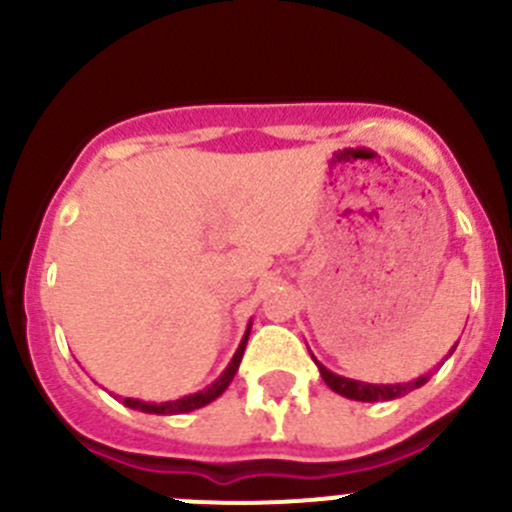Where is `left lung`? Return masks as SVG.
I'll return each instance as SVG.
<instances>
[{"instance_id":"8db88e82","label":"left lung","mask_w":512,"mask_h":512,"mask_svg":"<svg viewBox=\"0 0 512 512\" xmlns=\"http://www.w3.org/2000/svg\"><path fill=\"white\" fill-rule=\"evenodd\" d=\"M456 347H458V342H456ZM456 347L448 352V356L456 352ZM312 359H314V354H312ZM314 364H317L319 374H322L324 384H327L329 389L337 391L339 396H347V399H352V401H366V404H374V401L399 399V396H406L409 391L421 389V386L431 379V374H423L414 381H406V384H366V381H356V379H347V376L334 374V371H329L327 366L319 364L317 359H314Z\"/></svg>"}]
</instances>
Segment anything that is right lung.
<instances>
[{
    "mask_svg": "<svg viewBox=\"0 0 512 512\" xmlns=\"http://www.w3.org/2000/svg\"><path fill=\"white\" fill-rule=\"evenodd\" d=\"M250 329H252V322L247 324L245 329V337H242L240 347H237L235 356L230 359V364L225 366L223 374L218 376V379L213 381L210 386H205L203 391H198V394H190V396H183V399H175V401H163V404H156V401H141V399H121L123 406H128V409H136V411H143V414H158V416H170V414H188V411H195V409H203V406H208L210 401L218 399L220 394L230 386V381L235 379L237 374V366H240L242 361V354H245V347H247V337H250Z\"/></svg>",
    "mask_w": 512,
    "mask_h": 512,
    "instance_id": "obj_1",
    "label": "right lung"
}]
</instances>
